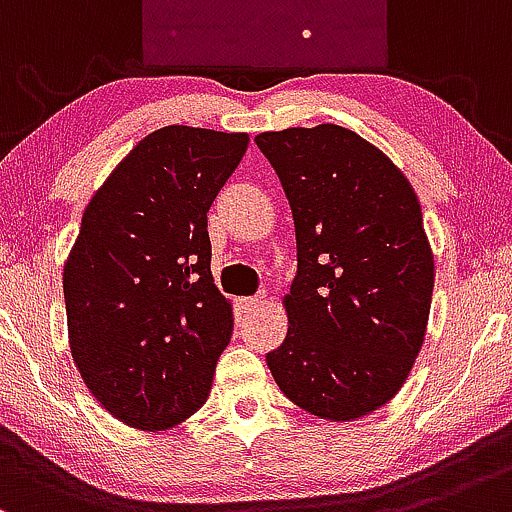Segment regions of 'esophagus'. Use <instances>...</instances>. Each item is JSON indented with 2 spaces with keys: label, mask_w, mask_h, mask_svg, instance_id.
<instances>
[{
  "label": "esophagus",
  "mask_w": 512,
  "mask_h": 512,
  "mask_svg": "<svg viewBox=\"0 0 512 512\" xmlns=\"http://www.w3.org/2000/svg\"><path fill=\"white\" fill-rule=\"evenodd\" d=\"M237 304L241 312H254V309H258V304H261V300H258V297H241Z\"/></svg>",
  "instance_id": "34e87169"
}]
</instances>
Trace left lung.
<instances>
[{"label": "left lung", "mask_w": 512, "mask_h": 512, "mask_svg": "<svg viewBox=\"0 0 512 512\" xmlns=\"http://www.w3.org/2000/svg\"><path fill=\"white\" fill-rule=\"evenodd\" d=\"M290 200L297 275L287 336L266 355L292 404L355 421L392 401L426 341L435 261L404 171L333 123L261 132Z\"/></svg>", "instance_id": "1"}]
</instances>
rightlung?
I'll return each mask as SVG.
<instances>
[{"label":"right lung","mask_w":512,"mask_h":512,"mask_svg":"<svg viewBox=\"0 0 512 512\" xmlns=\"http://www.w3.org/2000/svg\"><path fill=\"white\" fill-rule=\"evenodd\" d=\"M246 147V132L166 125L86 205L62 273L67 338L86 389L125 426L169 430L208 401L234 329L208 210Z\"/></svg>","instance_id":"add662e5"}]
</instances>
